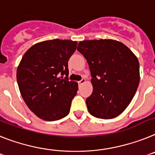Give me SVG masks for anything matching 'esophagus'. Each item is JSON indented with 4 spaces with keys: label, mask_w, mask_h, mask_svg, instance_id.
I'll return each instance as SVG.
<instances>
[{
    "label": "esophagus",
    "mask_w": 155,
    "mask_h": 155,
    "mask_svg": "<svg viewBox=\"0 0 155 155\" xmlns=\"http://www.w3.org/2000/svg\"><path fill=\"white\" fill-rule=\"evenodd\" d=\"M78 83H79V86L82 85V84H83V83H86V79H82L81 80H80V81L78 82Z\"/></svg>",
    "instance_id": "esophagus-1"
}]
</instances>
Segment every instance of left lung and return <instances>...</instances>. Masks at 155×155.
<instances>
[{
  "label": "left lung",
  "mask_w": 155,
  "mask_h": 155,
  "mask_svg": "<svg viewBox=\"0 0 155 155\" xmlns=\"http://www.w3.org/2000/svg\"><path fill=\"white\" fill-rule=\"evenodd\" d=\"M92 76V94L87 98L91 115L111 119L125 111L140 83L139 61L124 44L110 39L83 40L77 47Z\"/></svg>",
  "instance_id": "obj_1"
}]
</instances>
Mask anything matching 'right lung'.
Listing matches in <instances>:
<instances>
[{
  "label": "right lung",
  "mask_w": 155,
  "mask_h": 155,
  "mask_svg": "<svg viewBox=\"0 0 155 155\" xmlns=\"http://www.w3.org/2000/svg\"><path fill=\"white\" fill-rule=\"evenodd\" d=\"M76 45V41L59 39L37 43L24 54L18 64L16 77L21 97L43 120H58L69 113L78 83L68 81V61Z\"/></svg>",
  "instance_id": "right-lung-1"
}]
</instances>
